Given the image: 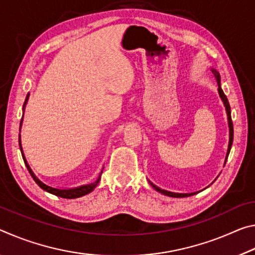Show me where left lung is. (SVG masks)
I'll list each match as a JSON object with an SVG mask.
<instances>
[{
  "instance_id": "8db88e82",
  "label": "left lung",
  "mask_w": 255,
  "mask_h": 255,
  "mask_svg": "<svg viewBox=\"0 0 255 255\" xmlns=\"http://www.w3.org/2000/svg\"><path fill=\"white\" fill-rule=\"evenodd\" d=\"M213 73L215 75V79L217 81V84H218V92H219V96H221L222 100L224 102V105L226 107V111H227V117H228V125H230V144H228V150H227V155H226V161H227V157H228V154H230V150L232 147V143H233V136H234V129H233V122H232V117H231V107H230V103H228L227 98L225 96V93L223 92V90L221 88V75H219V73L217 71L213 70ZM150 185L156 190V191L163 193V195L165 196H169V197H174V198H183V197H189V196H193L196 195L195 193H174V192H170V191H166V190H163L161 188H158L157 185L153 184L152 182H149Z\"/></svg>"
}]
</instances>
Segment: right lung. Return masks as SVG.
<instances>
[{
    "mask_svg": "<svg viewBox=\"0 0 255 255\" xmlns=\"http://www.w3.org/2000/svg\"><path fill=\"white\" fill-rule=\"evenodd\" d=\"M29 98V94L27 96V98H25V101H24V105L27 103V100ZM24 109V107H23ZM21 123H22V120H21ZM21 123H20V127H21ZM19 145H20V149H21V154H22V157H23V161L25 163V166H27V169L29 171L30 175L32 176V179L34 180V182H36L38 185L41 189H44L45 191L51 193V195H55L57 197H62V198H66V199H74V198H79V197H82V196H85L88 195V193H90L92 191V190L97 187V184L99 183V181H100V178H101V174L99 175L98 180L96 181V182H93L91 184H86V185H82V187H79V188H75V189H55V188H51V187H48V185H46L45 183H42L41 181L37 178L36 175L33 174V172L31 171V169H30V166L28 165L27 161H25L24 158V155H23V152H22V147H21V141H20V137H19Z\"/></svg>",
    "mask_w": 255,
    "mask_h": 255,
    "instance_id": "1",
    "label": "right lung"
}]
</instances>
